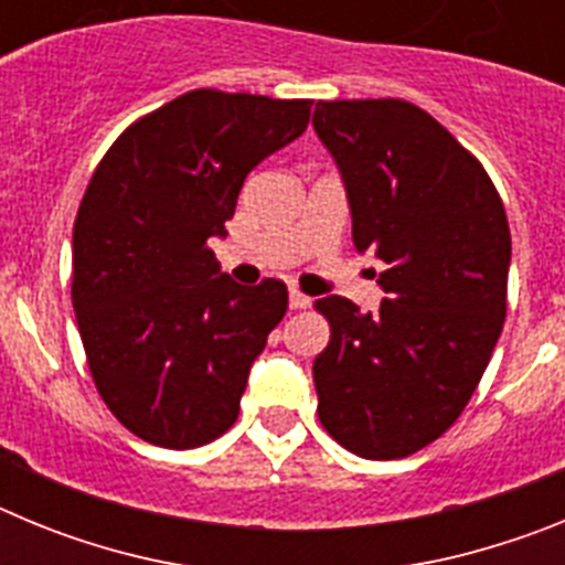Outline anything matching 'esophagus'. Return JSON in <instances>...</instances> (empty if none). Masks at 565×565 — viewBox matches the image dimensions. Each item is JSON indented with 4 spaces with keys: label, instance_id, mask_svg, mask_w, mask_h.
I'll use <instances>...</instances> for the list:
<instances>
[{
    "label": "esophagus",
    "instance_id": "34e87169",
    "mask_svg": "<svg viewBox=\"0 0 565 565\" xmlns=\"http://www.w3.org/2000/svg\"><path fill=\"white\" fill-rule=\"evenodd\" d=\"M288 306H291L294 311H302V308L311 306V297H306L299 288H291V291H288Z\"/></svg>",
    "mask_w": 565,
    "mask_h": 565
}]
</instances>
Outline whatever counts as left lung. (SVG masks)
I'll return each mask as SVG.
<instances>
[{"label": "left lung", "instance_id": "1", "mask_svg": "<svg viewBox=\"0 0 565 565\" xmlns=\"http://www.w3.org/2000/svg\"><path fill=\"white\" fill-rule=\"evenodd\" d=\"M313 129L342 169L353 246L382 259L387 294L376 313L313 302L331 326L313 362L319 422L353 456L407 458L456 424L495 351L507 212L483 163L416 104L317 102Z\"/></svg>", "mask_w": 565, "mask_h": 565}]
</instances>
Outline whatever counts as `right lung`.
<instances>
[{"label": "right lung", "instance_id": "right-lung-1", "mask_svg": "<svg viewBox=\"0 0 565 565\" xmlns=\"http://www.w3.org/2000/svg\"><path fill=\"white\" fill-rule=\"evenodd\" d=\"M311 98L189 89L129 124L73 226V308L89 376L132 436L192 450L237 422L288 288L239 286L209 248L246 174L302 135Z\"/></svg>", "mask_w": 565, "mask_h": 565}]
</instances>
